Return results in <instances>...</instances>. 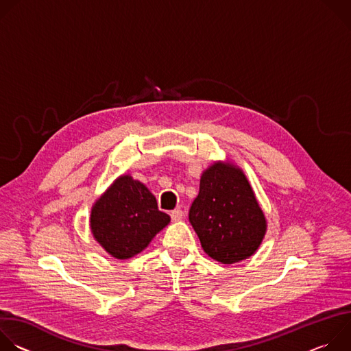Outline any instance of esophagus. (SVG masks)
Segmentation results:
<instances>
[{
	"instance_id": "obj_1",
	"label": "esophagus",
	"mask_w": 351,
	"mask_h": 351,
	"mask_svg": "<svg viewBox=\"0 0 351 351\" xmlns=\"http://www.w3.org/2000/svg\"><path fill=\"white\" fill-rule=\"evenodd\" d=\"M171 218H172V221H175V222L180 221V219L183 218V211H182L180 208H176V210H173V211L171 213Z\"/></svg>"
}]
</instances>
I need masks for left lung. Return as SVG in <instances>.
I'll return each instance as SVG.
<instances>
[{
  "mask_svg": "<svg viewBox=\"0 0 351 351\" xmlns=\"http://www.w3.org/2000/svg\"><path fill=\"white\" fill-rule=\"evenodd\" d=\"M204 252L222 264L252 257L267 233V218L244 172L217 161L199 179V191L189 211Z\"/></svg>",
  "mask_w": 351,
  "mask_h": 351,
  "instance_id": "obj_1",
  "label": "left lung"
}]
</instances>
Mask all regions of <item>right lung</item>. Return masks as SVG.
Returning <instances> with one entry per match:
<instances>
[{
	"label": "right lung",
	"instance_id": "right-lung-1",
	"mask_svg": "<svg viewBox=\"0 0 351 351\" xmlns=\"http://www.w3.org/2000/svg\"><path fill=\"white\" fill-rule=\"evenodd\" d=\"M169 222L153 193L130 175L117 178L95 199L90 214L94 240L117 260L141 253Z\"/></svg>",
	"mask_w": 351,
	"mask_h": 351
}]
</instances>
